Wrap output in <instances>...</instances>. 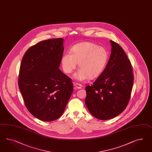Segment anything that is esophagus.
Wrapping results in <instances>:
<instances>
[{"mask_svg": "<svg viewBox=\"0 0 152 152\" xmlns=\"http://www.w3.org/2000/svg\"><path fill=\"white\" fill-rule=\"evenodd\" d=\"M74 86L77 89H81V88H82V85H81L80 83H74Z\"/></svg>", "mask_w": 152, "mask_h": 152, "instance_id": "obj_1", "label": "esophagus"}]
</instances>
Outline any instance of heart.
I'll return each mask as SVG.
<instances>
[{
  "instance_id": "heart-1",
  "label": "heart",
  "mask_w": 152,
  "mask_h": 152,
  "mask_svg": "<svg viewBox=\"0 0 152 152\" xmlns=\"http://www.w3.org/2000/svg\"><path fill=\"white\" fill-rule=\"evenodd\" d=\"M108 58L107 50L94 43L85 42L74 46L70 53L61 58L63 70L70 74L75 69L78 62L80 69L75 74V78L83 81L98 77L102 73Z\"/></svg>"
}]
</instances>
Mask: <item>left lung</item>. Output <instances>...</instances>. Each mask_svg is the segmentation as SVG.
I'll use <instances>...</instances> for the list:
<instances>
[{
	"mask_svg": "<svg viewBox=\"0 0 152 152\" xmlns=\"http://www.w3.org/2000/svg\"><path fill=\"white\" fill-rule=\"evenodd\" d=\"M111 56L104 70L91 86H87L85 103L100 120L113 118L127 106L134 76L131 63L122 47L111 40Z\"/></svg>",
	"mask_w": 152,
	"mask_h": 152,
	"instance_id": "left-lung-1",
	"label": "left lung"
}]
</instances>
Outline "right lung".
I'll list each match as a JSON object with an SVG mask.
<instances>
[{"instance_id": "right-lung-1", "label": "right lung", "mask_w": 152, "mask_h": 152, "mask_svg": "<svg viewBox=\"0 0 152 152\" xmlns=\"http://www.w3.org/2000/svg\"><path fill=\"white\" fill-rule=\"evenodd\" d=\"M64 39H51L31 46L21 62L18 85L25 105L45 122L61 116L73 92L71 78L58 69Z\"/></svg>"}]
</instances>
